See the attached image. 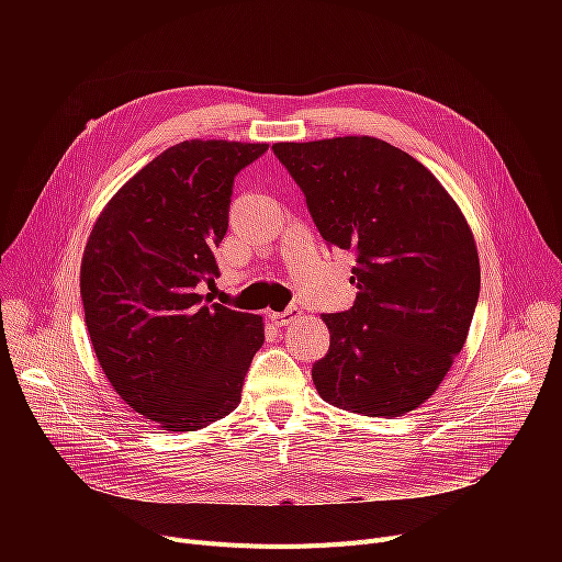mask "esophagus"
<instances>
[{"label":"esophagus","instance_id":"obj_1","mask_svg":"<svg viewBox=\"0 0 562 562\" xmlns=\"http://www.w3.org/2000/svg\"><path fill=\"white\" fill-rule=\"evenodd\" d=\"M299 316H301V310H299V307H289V310H284V312H273V314H269V318L276 323L278 328L289 326V323H293Z\"/></svg>","mask_w":562,"mask_h":562}]
</instances>
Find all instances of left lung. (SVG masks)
Segmentation results:
<instances>
[{
  "instance_id": "obj_1",
  "label": "left lung",
  "mask_w": 562,
  "mask_h": 562,
  "mask_svg": "<svg viewBox=\"0 0 562 562\" xmlns=\"http://www.w3.org/2000/svg\"><path fill=\"white\" fill-rule=\"evenodd\" d=\"M323 239L356 255L350 310L323 314L318 396L364 417L428 401L467 341L481 291L474 234L415 157L373 136L276 143Z\"/></svg>"
}]
</instances>
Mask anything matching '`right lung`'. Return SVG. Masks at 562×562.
<instances>
[{"mask_svg":"<svg viewBox=\"0 0 562 562\" xmlns=\"http://www.w3.org/2000/svg\"><path fill=\"white\" fill-rule=\"evenodd\" d=\"M266 143L182 140L143 166L98 216L81 259L86 328L111 387L159 428L227 417L263 344L257 314L206 305L234 177Z\"/></svg>","mask_w":562,"mask_h":562,"instance_id":"obj_1","label":"right lung"}]
</instances>
